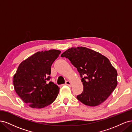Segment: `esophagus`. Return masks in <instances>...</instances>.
Listing matches in <instances>:
<instances>
[{
  "label": "esophagus",
  "mask_w": 132,
  "mask_h": 132,
  "mask_svg": "<svg viewBox=\"0 0 132 132\" xmlns=\"http://www.w3.org/2000/svg\"><path fill=\"white\" fill-rule=\"evenodd\" d=\"M65 85H67L68 86H71V82L70 81H67L65 82Z\"/></svg>",
  "instance_id": "esophagus-1"
}]
</instances>
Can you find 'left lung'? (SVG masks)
Segmentation results:
<instances>
[{
  "label": "left lung",
  "instance_id": "left-lung-1",
  "mask_svg": "<svg viewBox=\"0 0 132 132\" xmlns=\"http://www.w3.org/2000/svg\"><path fill=\"white\" fill-rule=\"evenodd\" d=\"M62 57L68 59L77 69L83 84L79 101L89 106L101 104L117 85V72L109 59L97 52L86 47H72Z\"/></svg>",
  "mask_w": 132,
  "mask_h": 132
}]
</instances>
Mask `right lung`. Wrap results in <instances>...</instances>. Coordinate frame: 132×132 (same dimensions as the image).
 Segmentation results:
<instances>
[{"label":"right lung","mask_w":132,"mask_h":132,"mask_svg":"<svg viewBox=\"0 0 132 132\" xmlns=\"http://www.w3.org/2000/svg\"><path fill=\"white\" fill-rule=\"evenodd\" d=\"M61 53L57 50L38 52L19 65L13 78L14 89L30 107L42 109L56 99L59 87L48 81L51 67Z\"/></svg>","instance_id":"add662e5"}]
</instances>
